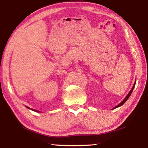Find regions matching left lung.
Instances as JSON below:
<instances>
[{
  "instance_id": "obj_1",
  "label": "left lung",
  "mask_w": 148,
  "mask_h": 148,
  "mask_svg": "<svg viewBox=\"0 0 148 148\" xmlns=\"http://www.w3.org/2000/svg\"><path fill=\"white\" fill-rule=\"evenodd\" d=\"M134 86H135V84H134V86H133V87H132V88L131 89V91H130L129 92V94L127 95V97H125V99L123 100V101L121 103H119L118 105H117V106H116V107L115 108H114V109H115V108H118V107H119V106H121V105H123V104L125 102H126L127 101V99H128L129 98V97H130V95H131V93H132V91H133V89H134Z\"/></svg>"
}]
</instances>
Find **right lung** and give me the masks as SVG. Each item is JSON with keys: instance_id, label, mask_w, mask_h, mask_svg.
<instances>
[{"instance_id": "obj_1", "label": "right lung", "mask_w": 148, "mask_h": 148, "mask_svg": "<svg viewBox=\"0 0 148 148\" xmlns=\"http://www.w3.org/2000/svg\"><path fill=\"white\" fill-rule=\"evenodd\" d=\"M27 108H29V107H27V106H26ZM31 110H33V111H35V112H39V111H37V110H33V109H31Z\"/></svg>"}]
</instances>
